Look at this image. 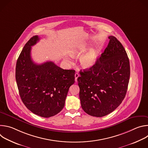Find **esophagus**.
Returning <instances> with one entry per match:
<instances>
[{
	"label": "esophagus",
	"instance_id": "1",
	"mask_svg": "<svg viewBox=\"0 0 148 148\" xmlns=\"http://www.w3.org/2000/svg\"><path fill=\"white\" fill-rule=\"evenodd\" d=\"M79 77V74L78 73H76L75 74V82H77V78Z\"/></svg>",
	"mask_w": 148,
	"mask_h": 148
}]
</instances>
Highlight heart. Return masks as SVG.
<instances>
[{"mask_svg": "<svg viewBox=\"0 0 148 148\" xmlns=\"http://www.w3.org/2000/svg\"><path fill=\"white\" fill-rule=\"evenodd\" d=\"M82 51L81 50H73L71 51L70 54L72 56L79 55L82 54ZM98 55L95 50H90L87 54L82 56L79 59V62L81 66L86 69H88L92 67L97 61ZM70 61L69 60H67Z\"/></svg>", "mask_w": 148, "mask_h": 148, "instance_id": "heart-1", "label": "heart"}]
</instances>
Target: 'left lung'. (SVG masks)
Wrapping results in <instances>:
<instances>
[{
	"instance_id": "left-lung-1",
	"label": "left lung",
	"mask_w": 148,
	"mask_h": 148,
	"mask_svg": "<svg viewBox=\"0 0 148 148\" xmlns=\"http://www.w3.org/2000/svg\"><path fill=\"white\" fill-rule=\"evenodd\" d=\"M109 43L95 64L80 71L77 78L82 110L102 117L114 111L123 100L130 77V60L117 38L108 37Z\"/></svg>"
}]
</instances>
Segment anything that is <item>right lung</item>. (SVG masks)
<instances>
[{
	"label": "right lung",
	"mask_w": 148,
	"mask_h": 148,
	"mask_svg": "<svg viewBox=\"0 0 148 148\" xmlns=\"http://www.w3.org/2000/svg\"><path fill=\"white\" fill-rule=\"evenodd\" d=\"M32 37L24 46L17 60L16 80L21 99L34 114L49 118L64 107L70 87L75 82V70H64L52 61L41 64L31 58L32 46L39 41Z\"/></svg>",
	"instance_id": "add662e5"
}]
</instances>
